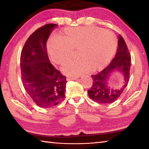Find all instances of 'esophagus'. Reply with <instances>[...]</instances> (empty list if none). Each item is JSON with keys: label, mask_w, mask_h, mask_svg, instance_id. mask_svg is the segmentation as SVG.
Masks as SVG:
<instances>
[{"label": "esophagus", "mask_w": 149, "mask_h": 149, "mask_svg": "<svg viewBox=\"0 0 149 149\" xmlns=\"http://www.w3.org/2000/svg\"><path fill=\"white\" fill-rule=\"evenodd\" d=\"M67 81H72V80H77V78H74V77H68L66 78Z\"/></svg>", "instance_id": "1"}]
</instances>
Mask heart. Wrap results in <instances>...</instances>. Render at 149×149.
<instances>
[{
	"mask_svg": "<svg viewBox=\"0 0 149 149\" xmlns=\"http://www.w3.org/2000/svg\"><path fill=\"white\" fill-rule=\"evenodd\" d=\"M117 39L109 30L97 27H70L64 30L63 38L52 36L47 49L50 61L60 64L78 49L79 59L68 60L61 67L63 74L71 77L80 76L92 70L104 68L115 54Z\"/></svg>",
	"mask_w": 149,
	"mask_h": 149,
	"instance_id": "obj_1",
	"label": "heart"
}]
</instances>
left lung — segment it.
<instances>
[{"label":"left lung","instance_id":"obj_1","mask_svg":"<svg viewBox=\"0 0 149 149\" xmlns=\"http://www.w3.org/2000/svg\"><path fill=\"white\" fill-rule=\"evenodd\" d=\"M131 56L123 40L120 35L118 41V49L114 58L107 68L96 75H92L93 86L88 90L89 97L94 101L102 104H110L114 102L129 82L131 66ZM119 74L123 77V83L118 88L109 85L111 77Z\"/></svg>","mask_w":149,"mask_h":149}]
</instances>
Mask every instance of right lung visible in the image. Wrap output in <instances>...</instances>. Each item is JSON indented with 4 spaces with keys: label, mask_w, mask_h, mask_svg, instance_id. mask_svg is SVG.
Segmentation results:
<instances>
[{
    "label": "right lung",
    "mask_w": 149,
    "mask_h": 149,
    "mask_svg": "<svg viewBox=\"0 0 149 149\" xmlns=\"http://www.w3.org/2000/svg\"><path fill=\"white\" fill-rule=\"evenodd\" d=\"M56 24H49L30 35L20 57L22 79L25 89L37 105L51 108L65 97L67 81L50 62L47 41Z\"/></svg>",
    "instance_id": "obj_1"
}]
</instances>
